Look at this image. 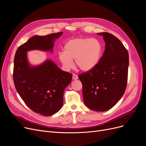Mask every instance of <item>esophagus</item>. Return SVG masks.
<instances>
[{"label": "esophagus", "instance_id": "34e87169", "mask_svg": "<svg viewBox=\"0 0 146 146\" xmlns=\"http://www.w3.org/2000/svg\"><path fill=\"white\" fill-rule=\"evenodd\" d=\"M78 76L77 75H76V74H73L72 75V78L74 79V80H77V79H78Z\"/></svg>", "mask_w": 146, "mask_h": 146}]
</instances>
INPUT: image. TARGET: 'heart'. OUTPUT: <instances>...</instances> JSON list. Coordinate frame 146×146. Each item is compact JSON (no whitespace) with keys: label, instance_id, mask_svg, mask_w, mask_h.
Here are the masks:
<instances>
[{"label":"heart","instance_id":"heart-1","mask_svg":"<svg viewBox=\"0 0 146 146\" xmlns=\"http://www.w3.org/2000/svg\"><path fill=\"white\" fill-rule=\"evenodd\" d=\"M102 46L98 39L80 38L69 40L60 52L58 58L64 68L69 70L75 66L83 72L94 69L100 59Z\"/></svg>","mask_w":146,"mask_h":146}]
</instances>
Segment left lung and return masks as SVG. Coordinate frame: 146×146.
Returning <instances> with one entry per match:
<instances>
[{
	"mask_svg": "<svg viewBox=\"0 0 146 146\" xmlns=\"http://www.w3.org/2000/svg\"><path fill=\"white\" fill-rule=\"evenodd\" d=\"M103 36L105 49L98 64L78 76L83 85V98L87 107L96 111L111 109L121 99L127 87L129 57L126 48L111 33Z\"/></svg>",
	"mask_w": 146,
	"mask_h": 146,
	"instance_id": "1",
	"label": "left lung"
}]
</instances>
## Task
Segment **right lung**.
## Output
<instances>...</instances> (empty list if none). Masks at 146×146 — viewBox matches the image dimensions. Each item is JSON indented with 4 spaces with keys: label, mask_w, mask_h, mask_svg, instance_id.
<instances>
[{
    "label": "right lung",
    "mask_w": 146,
    "mask_h": 146,
    "mask_svg": "<svg viewBox=\"0 0 146 146\" xmlns=\"http://www.w3.org/2000/svg\"><path fill=\"white\" fill-rule=\"evenodd\" d=\"M62 33L35 35L17 48L15 56L13 77L16 90L28 107L43 116H51L62 107L64 91L71 82L72 74L63 71L48 60L31 66L27 52H52L54 41Z\"/></svg>",
    "instance_id": "add662e5"
}]
</instances>
